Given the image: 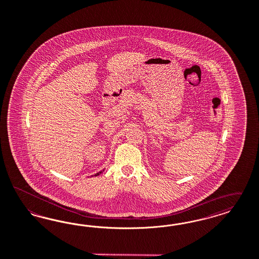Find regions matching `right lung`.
Segmentation results:
<instances>
[{"label": "right lung", "instance_id": "add662e5", "mask_svg": "<svg viewBox=\"0 0 259 259\" xmlns=\"http://www.w3.org/2000/svg\"><path fill=\"white\" fill-rule=\"evenodd\" d=\"M103 171H104V170H102V171H99V172H98V173H97V174H95V175H94V176H98V175H100V174H101V173H102V172H103ZM92 177H93V176H92Z\"/></svg>", "mask_w": 259, "mask_h": 259}]
</instances>
